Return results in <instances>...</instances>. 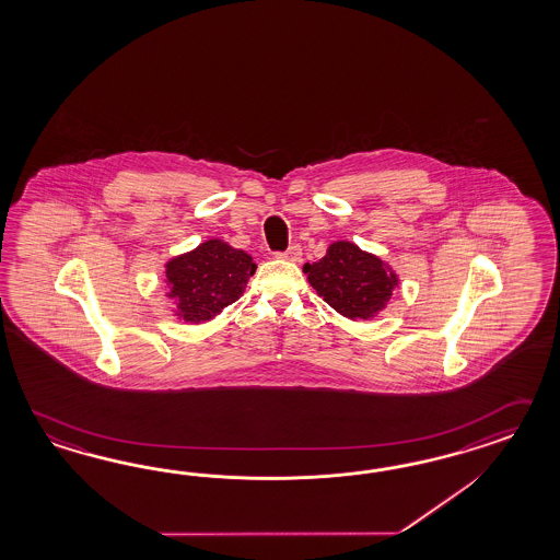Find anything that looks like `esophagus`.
Listing matches in <instances>:
<instances>
[{
	"mask_svg": "<svg viewBox=\"0 0 560 560\" xmlns=\"http://www.w3.org/2000/svg\"><path fill=\"white\" fill-rule=\"evenodd\" d=\"M279 259L291 260V262H295V260L301 259V246L300 245H291L287 248L285 253H279L277 255Z\"/></svg>",
	"mask_w": 560,
	"mask_h": 560,
	"instance_id": "34e87169",
	"label": "esophagus"
}]
</instances>
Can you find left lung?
<instances>
[{
	"label": "left lung",
	"instance_id": "8db88e82",
	"mask_svg": "<svg viewBox=\"0 0 560 560\" xmlns=\"http://www.w3.org/2000/svg\"><path fill=\"white\" fill-rule=\"evenodd\" d=\"M310 283L338 314L350 319H370L386 307L398 285V277L384 260L366 250L338 241L324 259L305 262Z\"/></svg>",
	"mask_w": 560,
	"mask_h": 560
}]
</instances>
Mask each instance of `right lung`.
Masks as SVG:
<instances>
[{
	"instance_id": "add662e5",
	"label": "right lung",
	"mask_w": 560,
	"mask_h": 560,
	"mask_svg": "<svg viewBox=\"0 0 560 560\" xmlns=\"http://www.w3.org/2000/svg\"><path fill=\"white\" fill-rule=\"evenodd\" d=\"M255 269L257 265L245 250L212 238L167 260V298L176 301L179 319L190 324L208 322L243 295Z\"/></svg>"
}]
</instances>
